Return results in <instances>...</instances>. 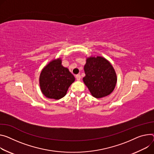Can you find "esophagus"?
Masks as SVG:
<instances>
[{"mask_svg":"<svg viewBox=\"0 0 154 154\" xmlns=\"http://www.w3.org/2000/svg\"><path fill=\"white\" fill-rule=\"evenodd\" d=\"M75 78H76L77 80L79 81V80H80L81 79V76H80V74H77V75H75Z\"/></svg>","mask_w":154,"mask_h":154,"instance_id":"esophagus-1","label":"esophagus"}]
</instances>
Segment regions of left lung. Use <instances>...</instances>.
I'll list each match as a JSON object with an SVG mask.
<instances>
[{
	"label": "left lung",
	"instance_id": "1",
	"mask_svg": "<svg viewBox=\"0 0 154 154\" xmlns=\"http://www.w3.org/2000/svg\"><path fill=\"white\" fill-rule=\"evenodd\" d=\"M84 71L83 82L93 97L101 98L114 91L117 75L113 66L104 58L99 56L87 58Z\"/></svg>",
	"mask_w": 154,
	"mask_h": 154
}]
</instances>
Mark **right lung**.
Here are the masks:
<instances>
[{"mask_svg":"<svg viewBox=\"0 0 154 154\" xmlns=\"http://www.w3.org/2000/svg\"><path fill=\"white\" fill-rule=\"evenodd\" d=\"M61 63V58L53 60L41 71L39 77L40 90L48 98H62L75 81L74 76Z\"/></svg>","mask_w":154,"mask_h":154,"instance_id":"add662e5","label":"right lung"}]
</instances>
